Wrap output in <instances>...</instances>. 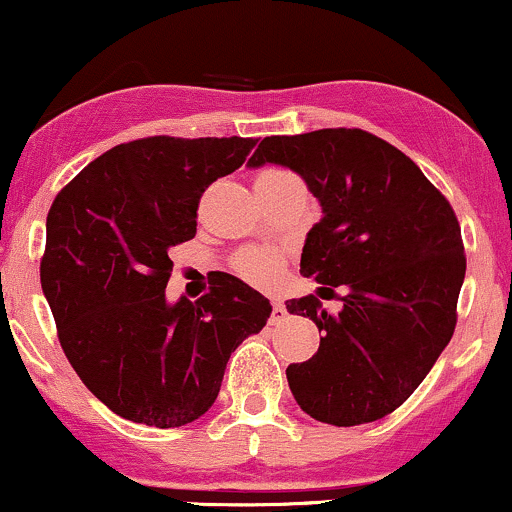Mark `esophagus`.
<instances>
[{"label": "esophagus", "instance_id": "34e87169", "mask_svg": "<svg viewBox=\"0 0 512 512\" xmlns=\"http://www.w3.org/2000/svg\"><path fill=\"white\" fill-rule=\"evenodd\" d=\"M286 315H289V310H286L284 303H272V317H269V322H272V325L284 322Z\"/></svg>", "mask_w": 512, "mask_h": 512}]
</instances>
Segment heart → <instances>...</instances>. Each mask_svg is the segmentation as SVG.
<instances>
[{
  "instance_id": "b5f03b06",
  "label": "heart",
  "mask_w": 512,
  "mask_h": 512,
  "mask_svg": "<svg viewBox=\"0 0 512 512\" xmlns=\"http://www.w3.org/2000/svg\"><path fill=\"white\" fill-rule=\"evenodd\" d=\"M281 269H284V252L274 248H245L233 257V272L260 289H272L279 284Z\"/></svg>"
}]
</instances>
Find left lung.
Instances as JSON below:
<instances>
[{
	"label": "left lung",
	"mask_w": 512,
	"mask_h": 512,
	"mask_svg": "<svg viewBox=\"0 0 512 512\" xmlns=\"http://www.w3.org/2000/svg\"><path fill=\"white\" fill-rule=\"evenodd\" d=\"M296 170L320 199L301 274L344 286L342 313L320 298L286 301L322 332L317 354L286 368L305 414L332 426L378 421L407 402L448 346L467 269L460 221L397 146L366 129L264 137L248 166Z\"/></svg>",
	"instance_id": "1"
}]
</instances>
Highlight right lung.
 I'll use <instances>...</instances> for the list:
<instances>
[{
    "label": "right lung",
    "instance_id": "add662e5",
    "mask_svg": "<svg viewBox=\"0 0 512 512\" xmlns=\"http://www.w3.org/2000/svg\"><path fill=\"white\" fill-rule=\"evenodd\" d=\"M255 139L146 137L117 144L57 192L40 284L64 356L110 411L134 424H192L219 397L233 351L272 305L231 274L195 303L170 305L168 252L197 233L214 180L245 163Z\"/></svg>",
    "mask_w": 512,
    "mask_h": 512
}]
</instances>
